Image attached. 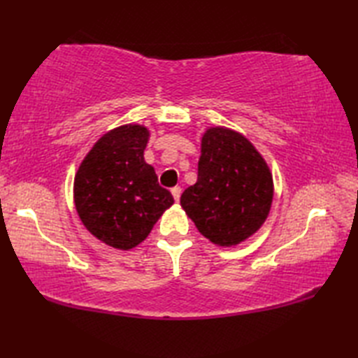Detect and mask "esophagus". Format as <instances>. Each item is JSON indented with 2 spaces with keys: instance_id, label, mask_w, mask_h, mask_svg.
I'll return each instance as SVG.
<instances>
[{
  "instance_id": "esophagus-1",
  "label": "esophagus",
  "mask_w": 358,
  "mask_h": 358,
  "mask_svg": "<svg viewBox=\"0 0 358 358\" xmlns=\"http://www.w3.org/2000/svg\"><path fill=\"white\" fill-rule=\"evenodd\" d=\"M171 192H172V195H173L175 201H178V200H180V195H181V187H180V186H175V187L171 189Z\"/></svg>"
}]
</instances>
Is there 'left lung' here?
Here are the masks:
<instances>
[{
  "mask_svg": "<svg viewBox=\"0 0 358 358\" xmlns=\"http://www.w3.org/2000/svg\"><path fill=\"white\" fill-rule=\"evenodd\" d=\"M272 199V172L254 144L234 129L208 127L196 183L180 199L203 237L223 248L240 245L263 226Z\"/></svg>",
  "mask_w": 358,
  "mask_h": 358,
  "instance_id": "8db88e82",
  "label": "left lung"
}]
</instances>
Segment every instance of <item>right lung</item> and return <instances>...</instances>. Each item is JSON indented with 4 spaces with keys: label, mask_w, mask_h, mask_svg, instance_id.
I'll list each match as a JSON object with an SVG mask.
<instances>
[{
    "label": "right lung",
    "mask_w": 358,
    "mask_h": 358,
    "mask_svg": "<svg viewBox=\"0 0 358 358\" xmlns=\"http://www.w3.org/2000/svg\"><path fill=\"white\" fill-rule=\"evenodd\" d=\"M150 131L123 124L106 132L83 158L73 180V203L86 229L104 245L129 250L148 238L173 196L144 162Z\"/></svg>",
    "instance_id": "add662e5"
}]
</instances>
